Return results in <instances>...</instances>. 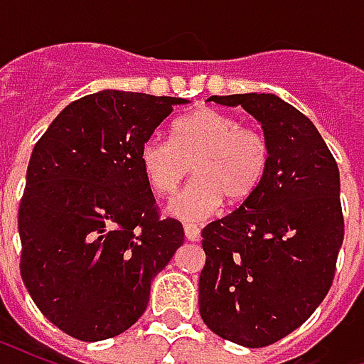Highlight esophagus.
Segmentation results:
<instances>
[{
  "label": "esophagus",
  "mask_w": 364,
  "mask_h": 364,
  "mask_svg": "<svg viewBox=\"0 0 364 364\" xmlns=\"http://www.w3.org/2000/svg\"><path fill=\"white\" fill-rule=\"evenodd\" d=\"M183 230H185V237H187L189 242H198V240H200V230H198V226H195V224H185Z\"/></svg>",
  "instance_id": "esophagus-1"
}]
</instances>
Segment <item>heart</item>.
Wrapping results in <instances>:
<instances>
[{
    "instance_id": "1",
    "label": "heart",
    "mask_w": 364,
    "mask_h": 364,
    "mask_svg": "<svg viewBox=\"0 0 364 364\" xmlns=\"http://www.w3.org/2000/svg\"><path fill=\"white\" fill-rule=\"evenodd\" d=\"M138 161L150 189L166 197L187 175L195 179L175 195L167 210L175 218L197 222L213 216L224 198L242 205L257 193L271 161L265 134L242 127L228 112L203 107L177 119L171 142L151 136L140 146Z\"/></svg>"
}]
</instances>
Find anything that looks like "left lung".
<instances>
[{"mask_svg": "<svg viewBox=\"0 0 364 364\" xmlns=\"http://www.w3.org/2000/svg\"><path fill=\"white\" fill-rule=\"evenodd\" d=\"M261 122L271 161L257 193L203 228L198 310L210 331L267 347L328 294L343 244L339 169L312 120L271 93L213 95Z\"/></svg>", "mask_w": 364, "mask_h": 364, "instance_id": "8db88e82", "label": "left lung"}]
</instances>
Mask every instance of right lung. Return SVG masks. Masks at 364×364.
Returning a JSON list of instances; mask_svg holds the SVG:
<instances>
[{
	"label": "right lung",
	"instance_id": "obj_1",
	"mask_svg": "<svg viewBox=\"0 0 364 364\" xmlns=\"http://www.w3.org/2000/svg\"><path fill=\"white\" fill-rule=\"evenodd\" d=\"M183 103L99 91L68 105L35 144L19 205L21 277L68 336L101 341L127 331L183 244L181 222L159 216L138 161Z\"/></svg>",
	"mask_w": 364,
	"mask_h": 364
}]
</instances>
